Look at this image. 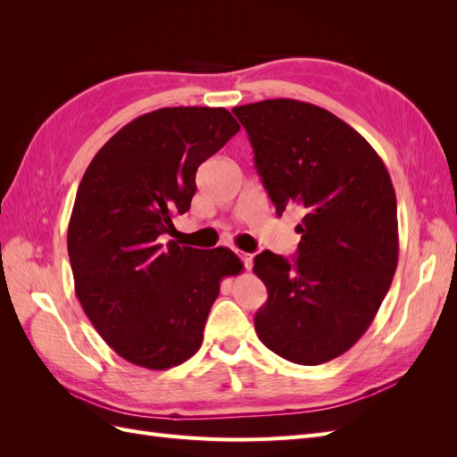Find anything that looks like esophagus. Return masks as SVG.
I'll use <instances>...</instances> for the list:
<instances>
[{
  "instance_id": "esophagus-1",
  "label": "esophagus",
  "mask_w": 457,
  "mask_h": 457,
  "mask_svg": "<svg viewBox=\"0 0 457 457\" xmlns=\"http://www.w3.org/2000/svg\"><path fill=\"white\" fill-rule=\"evenodd\" d=\"M237 255H238V259L244 262V267L250 270L252 269V265H253V257L250 255V253H244V252H237Z\"/></svg>"
}]
</instances>
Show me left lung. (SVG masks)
<instances>
[{"instance_id":"left-lung-1","label":"left lung","mask_w":457,"mask_h":457,"mask_svg":"<svg viewBox=\"0 0 457 457\" xmlns=\"http://www.w3.org/2000/svg\"><path fill=\"white\" fill-rule=\"evenodd\" d=\"M253 146L276 213H305L295 259L255 257L269 299L255 314L265 347L303 366L334 361L362 337L398 261L396 196L364 137L328 110L269 99L232 110Z\"/></svg>"}]
</instances>
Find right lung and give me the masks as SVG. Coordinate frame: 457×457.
<instances>
[{
	"mask_svg": "<svg viewBox=\"0 0 457 457\" xmlns=\"http://www.w3.org/2000/svg\"><path fill=\"white\" fill-rule=\"evenodd\" d=\"M238 129L225 108H160L123 126L81 179L68 225L76 295L131 364L168 370L196 354L220 280L242 269L228 247L160 244L190 210L200 163Z\"/></svg>",
	"mask_w": 457,
	"mask_h": 457,
	"instance_id": "obj_1",
	"label": "right lung"
}]
</instances>
